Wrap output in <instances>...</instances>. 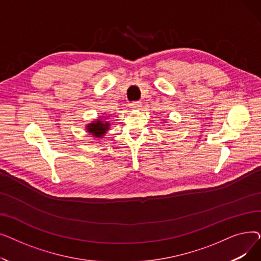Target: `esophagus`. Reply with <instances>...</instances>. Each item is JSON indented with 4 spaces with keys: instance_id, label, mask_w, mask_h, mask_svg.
Instances as JSON below:
<instances>
[{
    "instance_id": "esophagus-1",
    "label": "esophagus",
    "mask_w": 261,
    "mask_h": 261,
    "mask_svg": "<svg viewBox=\"0 0 261 261\" xmlns=\"http://www.w3.org/2000/svg\"><path fill=\"white\" fill-rule=\"evenodd\" d=\"M130 108L132 110H138V109H141L142 108V102L141 101H132L130 103Z\"/></svg>"
}]
</instances>
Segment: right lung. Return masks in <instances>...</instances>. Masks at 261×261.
Wrapping results in <instances>:
<instances>
[{
	"label": "right lung",
	"mask_w": 261,
	"mask_h": 261,
	"mask_svg": "<svg viewBox=\"0 0 261 261\" xmlns=\"http://www.w3.org/2000/svg\"><path fill=\"white\" fill-rule=\"evenodd\" d=\"M109 126H110L109 122H103L102 120H99V121H94L93 123H91V125L87 127V129L90 133L96 136V138H100V136H102L107 132V130L109 129Z\"/></svg>",
	"instance_id": "1"
}]
</instances>
